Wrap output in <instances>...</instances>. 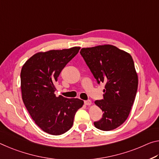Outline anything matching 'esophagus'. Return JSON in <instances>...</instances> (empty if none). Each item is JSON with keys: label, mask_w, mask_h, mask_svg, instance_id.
Instances as JSON below:
<instances>
[{"label": "esophagus", "mask_w": 159, "mask_h": 159, "mask_svg": "<svg viewBox=\"0 0 159 159\" xmlns=\"http://www.w3.org/2000/svg\"><path fill=\"white\" fill-rule=\"evenodd\" d=\"M84 104L87 106H90L91 104H92V101L90 100H87V101H84Z\"/></svg>", "instance_id": "1"}]
</instances>
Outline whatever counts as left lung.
<instances>
[{"instance_id": "1", "label": "left lung", "mask_w": 159, "mask_h": 159, "mask_svg": "<svg viewBox=\"0 0 159 159\" xmlns=\"http://www.w3.org/2000/svg\"><path fill=\"white\" fill-rule=\"evenodd\" d=\"M98 84L105 83L103 99L95 104L103 112L93 125L110 131L120 126L130 113L138 87V77L130 54L113 45L83 48L80 51Z\"/></svg>"}]
</instances>
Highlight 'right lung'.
<instances>
[{
    "label": "right lung",
    "mask_w": 159,
    "mask_h": 159,
    "mask_svg": "<svg viewBox=\"0 0 159 159\" xmlns=\"http://www.w3.org/2000/svg\"><path fill=\"white\" fill-rule=\"evenodd\" d=\"M80 47L39 52L29 58L21 70L22 98L35 123L46 133L60 135L71 128L84 101L55 94V83L65 66Z\"/></svg>",
    "instance_id": "add662e5"
}]
</instances>
